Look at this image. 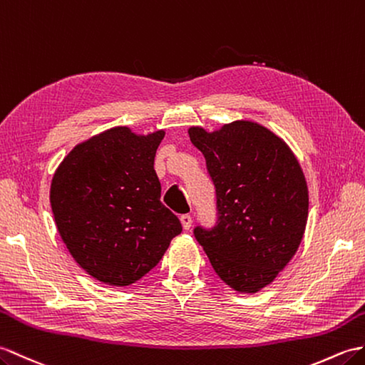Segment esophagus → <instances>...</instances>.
<instances>
[{
    "label": "esophagus",
    "instance_id": "1",
    "mask_svg": "<svg viewBox=\"0 0 365 365\" xmlns=\"http://www.w3.org/2000/svg\"><path fill=\"white\" fill-rule=\"evenodd\" d=\"M180 222H182V227L185 228V230H190L191 224H192V217L190 215H182L180 216Z\"/></svg>",
    "mask_w": 365,
    "mask_h": 365
}]
</instances>
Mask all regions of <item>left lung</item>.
Listing matches in <instances>:
<instances>
[{"label": "left lung", "instance_id": "8db88e82", "mask_svg": "<svg viewBox=\"0 0 365 365\" xmlns=\"http://www.w3.org/2000/svg\"><path fill=\"white\" fill-rule=\"evenodd\" d=\"M216 186L219 222L194 230L215 272L233 291L257 294L297 252L308 221V185L287 143L267 127L236 120L188 129Z\"/></svg>", "mask_w": 365, "mask_h": 365}]
</instances>
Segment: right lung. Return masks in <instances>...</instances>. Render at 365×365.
Returning <instances> with one entry per match:
<instances>
[{"instance_id":"right-lung-1","label":"right lung","mask_w":365,"mask_h":365,"mask_svg":"<svg viewBox=\"0 0 365 365\" xmlns=\"http://www.w3.org/2000/svg\"><path fill=\"white\" fill-rule=\"evenodd\" d=\"M165 130L118 125L68 152L51 180L56 227L74 261L98 282L129 286L157 266L182 224L162 202L154 169Z\"/></svg>"}]
</instances>
